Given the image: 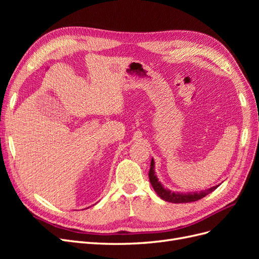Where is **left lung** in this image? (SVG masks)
<instances>
[{
    "instance_id": "8db88e82",
    "label": "left lung",
    "mask_w": 259,
    "mask_h": 259,
    "mask_svg": "<svg viewBox=\"0 0 259 259\" xmlns=\"http://www.w3.org/2000/svg\"><path fill=\"white\" fill-rule=\"evenodd\" d=\"M155 163L154 160L152 158L151 160V165H150V170H149V179H150V184L152 186V188L154 189L155 193L159 195V197L166 201V202H170V203H189V202H194L198 201L202 198H204L205 195H207L208 193L213 192L217 187H219V185H216L214 187H210L206 190H201V191H192V192H174L170 191L167 188L164 187L161 182L159 180V178L156 177L155 175Z\"/></svg>"
}]
</instances>
